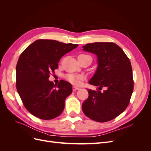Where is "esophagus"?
I'll list each match as a JSON object with an SVG mask.
<instances>
[{"label":"esophagus","mask_w":151,"mask_h":151,"mask_svg":"<svg viewBox=\"0 0 151 151\" xmlns=\"http://www.w3.org/2000/svg\"><path fill=\"white\" fill-rule=\"evenodd\" d=\"M79 88H77V87H76V86H73V87H72V90H73V91H76L79 90Z\"/></svg>","instance_id":"34e87169"}]
</instances>
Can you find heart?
Segmentation results:
<instances>
[{"label": "heart", "mask_w": 151, "mask_h": 151, "mask_svg": "<svg viewBox=\"0 0 151 151\" xmlns=\"http://www.w3.org/2000/svg\"><path fill=\"white\" fill-rule=\"evenodd\" d=\"M80 55L88 56L87 55ZM66 79L70 83L76 85H79L81 84L82 80L84 79V77L81 75H75V74H68L65 76Z\"/></svg>", "instance_id": "b5f03b06"}]
</instances>
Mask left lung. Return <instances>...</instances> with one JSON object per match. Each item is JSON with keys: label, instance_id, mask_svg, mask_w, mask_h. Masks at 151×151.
<instances>
[{"label": "left lung", "instance_id": "obj_1", "mask_svg": "<svg viewBox=\"0 0 151 151\" xmlns=\"http://www.w3.org/2000/svg\"><path fill=\"white\" fill-rule=\"evenodd\" d=\"M83 48L97 57V69L89 83L99 86V90L88 89L89 96L82 109L91 120L110 121L124 111L129 104L134 89L131 63L123 50L114 43H88ZM103 86L107 89L101 92L99 89Z\"/></svg>", "mask_w": 151, "mask_h": 151}]
</instances>
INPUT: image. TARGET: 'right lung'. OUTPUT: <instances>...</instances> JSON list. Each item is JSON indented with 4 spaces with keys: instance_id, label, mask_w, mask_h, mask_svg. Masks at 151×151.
<instances>
[{
    "instance_id": "add662e5",
    "label": "right lung",
    "mask_w": 151,
    "mask_h": 151,
    "mask_svg": "<svg viewBox=\"0 0 151 151\" xmlns=\"http://www.w3.org/2000/svg\"><path fill=\"white\" fill-rule=\"evenodd\" d=\"M53 40H38L21 53L16 65V88L25 108L35 116L52 120L62 113L72 85L61 80L54 84L48 78L60 59L77 47Z\"/></svg>"
}]
</instances>
